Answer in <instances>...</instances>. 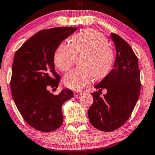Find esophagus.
Wrapping results in <instances>:
<instances>
[{"mask_svg":"<svg viewBox=\"0 0 155 155\" xmlns=\"http://www.w3.org/2000/svg\"><path fill=\"white\" fill-rule=\"evenodd\" d=\"M74 97H79L81 94H82V91H74Z\"/></svg>","mask_w":155,"mask_h":155,"instance_id":"obj_1","label":"esophagus"}]
</instances>
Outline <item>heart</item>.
<instances>
[{"label": "heart", "mask_w": 155, "mask_h": 155, "mask_svg": "<svg viewBox=\"0 0 155 155\" xmlns=\"http://www.w3.org/2000/svg\"><path fill=\"white\" fill-rule=\"evenodd\" d=\"M102 34L94 29H86L72 37L71 44L61 43L54 53V64L61 71H68L76 58L80 67L75 68L64 78L68 89L79 90L96 79L105 77L114 62V51Z\"/></svg>", "instance_id": "1"}]
</instances>
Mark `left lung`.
<instances>
[{"label": "left lung", "instance_id": "obj_1", "mask_svg": "<svg viewBox=\"0 0 155 155\" xmlns=\"http://www.w3.org/2000/svg\"><path fill=\"white\" fill-rule=\"evenodd\" d=\"M111 38L116 47L114 68L95 86L94 101L88 111L90 123L97 130L112 132L122 126L132 114L140 97L141 81L138 58L124 39L115 34ZM103 88L107 95L100 94Z\"/></svg>", "mask_w": 155, "mask_h": 155}]
</instances>
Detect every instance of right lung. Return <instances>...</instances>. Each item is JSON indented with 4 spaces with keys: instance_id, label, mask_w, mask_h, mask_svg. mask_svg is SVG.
<instances>
[{
    "instance_id": "obj_1",
    "label": "right lung",
    "mask_w": 155,
    "mask_h": 155,
    "mask_svg": "<svg viewBox=\"0 0 155 155\" xmlns=\"http://www.w3.org/2000/svg\"><path fill=\"white\" fill-rule=\"evenodd\" d=\"M76 29L57 27L40 31L15 54L10 82L13 99L23 119L41 132H52L61 126L62 104L74 96L71 90L54 95L48 89H56L61 79L55 71L54 53Z\"/></svg>"
}]
</instances>
